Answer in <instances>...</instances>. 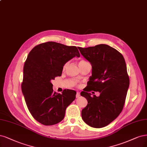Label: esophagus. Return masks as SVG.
I'll use <instances>...</instances> for the list:
<instances>
[{
  "label": "esophagus",
  "instance_id": "34e87169",
  "mask_svg": "<svg viewBox=\"0 0 147 147\" xmlns=\"http://www.w3.org/2000/svg\"><path fill=\"white\" fill-rule=\"evenodd\" d=\"M80 96V93L79 92H77V94H76V98H78Z\"/></svg>",
  "mask_w": 147,
  "mask_h": 147
}]
</instances>
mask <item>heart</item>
<instances>
[{
  "instance_id": "obj_1",
  "label": "heart",
  "mask_w": 147,
  "mask_h": 147,
  "mask_svg": "<svg viewBox=\"0 0 147 147\" xmlns=\"http://www.w3.org/2000/svg\"><path fill=\"white\" fill-rule=\"evenodd\" d=\"M68 64H69V63H66L64 64V65H63V70H65V69H66V67H67V65H68Z\"/></svg>"
}]
</instances>
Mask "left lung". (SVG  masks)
I'll use <instances>...</instances> for the list:
<instances>
[{
  "label": "left lung",
  "mask_w": 147,
  "mask_h": 147,
  "mask_svg": "<svg viewBox=\"0 0 147 147\" xmlns=\"http://www.w3.org/2000/svg\"><path fill=\"white\" fill-rule=\"evenodd\" d=\"M78 49L92 65V76L81 95L88 100L83 109L84 122L100 128L113 122L122 112L129 85V78L123 55L106 44ZM99 92V97L88 92Z\"/></svg>",
  "instance_id": "obj_1"
}]
</instances>
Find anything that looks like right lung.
Wrapping results in <instances>:
<instances>
[{
	"label": "right lung",
	"mask_w": 147,
	"mask_h": 147,
	"mask_svg": "<svg viewBox=\"0 0 147 147\" xmlns=\"http://www.w3.org/2000/svg\"><path fill=\"white\" fill-rule=\"evenodd\" d=\"M75 57L77 47L49 41L37 45L30 52L24 66L22 92L33 118L44 125L61 121L65 109L75 99L76 91L53 92L52 81L61 76L63 65Z\"/></svg>",
	"instance_id": "right-lung-1"
}]
</instances>
